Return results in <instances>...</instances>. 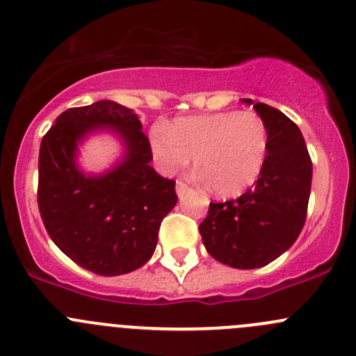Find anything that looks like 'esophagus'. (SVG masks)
Returning a JSON list of instances; mask_svg holds the SVG:
<instances>
[{
  "instance_id": "esophagus-1",
  "label": "esophagus",
  "mask_w": 356,
  "mask_h": 356,
  "mask_svg": "<svg viewBox=\"0 0 356 356\" xmlns=\"http://www.w3.org/2000/svg\"><path fill=\"white\" fill-rule=\"evenodd\" d=\"M188 184H186V182H182V181H177V188H175V191H177V195L179 197H184L186 193H188Z\"/></svg>"
}]
</instances>
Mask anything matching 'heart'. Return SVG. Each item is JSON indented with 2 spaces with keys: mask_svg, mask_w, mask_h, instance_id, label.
<instances>
[{
  "mask_svg": "<svg viewBox=\"0 0 356 356\" xmlns=\"http://www.w3.org/2000/svg\"><path fill=\"white\" fill-rule=\"evenodd\" d=\"M151 151L163 174L182 170L191 159L198 181L218 197L244 193L264 170L268 133L253 111H227L179 118L151 131Z\"/></svg>",
  "mask_w": 356,
  "mask_h": 356,
  "instance_id": "b5f03b06",
  "label": "heart"
}]
</instances>
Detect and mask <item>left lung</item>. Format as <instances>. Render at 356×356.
<instances>
[{"label": "left lung", "instance_id": "obj_1", "mask_svg": "<svg viewBox=\"0 0 356 356\" xmlns=\"http://www.w3.org/2000/svg\"><path fill=\"white\" fill-rule=\"evenodd\" d=\"M253 103V99H242ZM267 126L268 151L257 184L237 200L209 205L198 227L212 258L260 268L293 245L307 216L313 163L298 126L277 108L254 103Z\"/></svg>", "mask_w": 356, "mask_h": 356}]
</instances>
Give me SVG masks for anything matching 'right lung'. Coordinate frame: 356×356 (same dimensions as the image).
<instances>
[{
  "label": "right lung",
  "mask_w": 356,
  "mask_h": 356,
  "mask_svg": "<svg viewBox=\"0 0 356 356\" xmlns=\"http://www.w3.org/2000/svg\"><path fill=\"white\" fill-rule=\"evenodd\" d=\"M98 129L114 131L127 154L103 176L76 167L78 144ZM151 144L131 108L111 99L63 112L42 138L38 209L47 234L68 258L98 275H121L145 264L163 218L175 207V181L149 165Z\"/></svg>",
  "instance_id": "add662e5"
}]
</instances>
